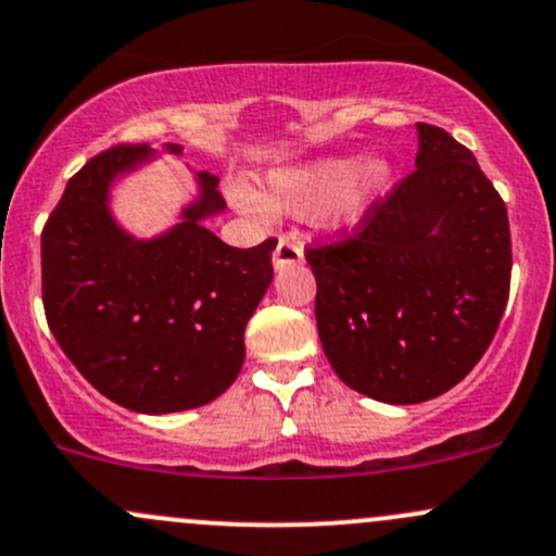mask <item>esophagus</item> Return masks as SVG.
Segmentation results:
<instances>
[{"instance_id": "obj_1", "label": "esophagus", "mask_w": 556, "mask_h": 556, "mask_svg": "<svg viewBox=\"0 0 556 556\" xmlns=\"http://www.w3.org/2000/svg\"><path fill=\"white\" fill-rule=\"evenodd\" d=\"M303 261V248L301 242H295L293 237H279L277 250H274V266L277 268H288L293 263Z\"/></svg>"}]
</instances>
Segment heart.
Segmentation results:
<instances>
[{"mask_svg": "<svg viewBox=\"0 0 556 556\" xmlns=\"http://www.w3.org/2000/svg\"><path fill=\"white\" fill-rule=\"evenodd\" d=\"M389 180V165L381 160H319L295 170L274 173L263 197L248 189L233 191V202L250 215L279 210L293 215L325 213L332 224H356L367 213Z\"/></svg>", "mask_w": 556, "mask_h": 556, "instance_id": "b5f03b06", "label": "heart"}]
</instances>
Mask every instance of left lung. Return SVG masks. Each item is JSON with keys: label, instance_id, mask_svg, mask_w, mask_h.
<instances>
[{"label": "left lung", "instance_id": "1", "mask_svg": "<svg viewBox=\"0 0 556 556\" xmlns=\"http://www.w3.org/2000/svg\"><path fill=\"white\" fill-rule=\"evenodd\" d=\"M306 261L336 376L378 402L416 405L464 381L498 330L509 215L475 154L420 122L416 170L352 231L306 248Z\"/></svg>", "mask_w": 556, "mask_h": 556}]
</instances>
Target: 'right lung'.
Segmentation results:
<instances>
[{"label": "right lung", "mask_w": 556, "mask_h": 556, "mask_svg": "<svg viewBox=\"0 0 556 556\" xmlns=\"http://www.w3.org/2000/svg\"><path fill=\"white\" fill-rule=\"evenodd\" d=\"M149 154L146 143L111 146L68 178L42 229V303L87 381L127 410L162 416L207 405L237 381L277 239L242 250L204 229L226 204L210 173L173 231L127 237L109 215V186Z\"/></svg>", "instance_id": "1"}]
</instances>
